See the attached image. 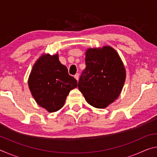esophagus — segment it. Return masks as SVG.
<instances>
[{
  "label": "esophagus",
  "mask_w": 157,
  "mask_h": 157,
  "mask_svg": "<svg viewBox=\"0 0 157 157\" xmlns=\"http://www.w3.org/2000/svg\"><path fill=\"white\" fill-rule=\"evenodd\" d=\"M74 78L76 79L77 81H78V79H79V74H78V73L75 74V75H74Z\"/></svg>",
  "instance_id": "1"
}]
</instances>
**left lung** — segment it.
I'll use <instances>...</instances> for the list:
<instances>
[{"label": "left lung", "instance_id": "left-lung-1", "mask_svg": "<svg viewBox=\"0 0 157 157\" xmlns=\"http://www.w3.org/2000/svg\"><path fill=\"white\" fill-rule=\"evenodd\" d=\"M78 89L90 105L105 109L119 97L126 79L123 61L109 46L88 48Z\"/></svg>", "mask_w": 157, "mask_h": 157}]
</instances>
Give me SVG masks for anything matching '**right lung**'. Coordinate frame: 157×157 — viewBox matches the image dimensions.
<instances>
[{"instance_id": "1", "label": "right lung", "mask_w": 157, "mask_h": 157, "mask_svg": "<svg viewBox=\"0 0 157 157\" xmlns=\"http://www.w3.org/2000/svg\"><path fill=\"white\" fill-rule=\"evenodd\" d=\"M28 86L36 102L48 112H55L64 105L71 90L78 82L68 75V69L61 63L58 53L41 55L33 66Z\"/></svg>"}]
</instances>
